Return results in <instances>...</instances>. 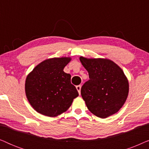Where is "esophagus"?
Returning a JSON list of instances; mask_svg holds the SVG:
<instances>
[{
	"label": "esophagus",
	"mask_w": 149,
	"mask_h": 149,
	"mask_svg": "<svg viewBox=\"0 0 149 149\" xmlns=\"http://www.w3.org/2000/svg\"><path fill=\"white\" fill-rule=\"evenodd\" d=\"M76 88L77 89V91H78V92L79 93V95L81 94V85H77V86H76Z\"/></svg>",
	"instance_id": "1"
}]
</instances>
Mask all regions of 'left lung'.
Returning <instances> with one entry per match:
<instances>
[{
    "mask_svg": "<svg viewBox=\"0 0 149 149\" xmlns=\"http://www.w3.org/2000/svg\"><path fill=\"white\" fill-rule=\"evenodd\" d=\"M79 60L89 73V80L81 89L89 111L102 119L117 113L129 93V82L123 70L107 58L81 56Z\"/></svg>",
    "mask_w": 149,
    "mask_h": 149,
    "instance_id": "1",
    "label": "left lung"
}]
</instances>
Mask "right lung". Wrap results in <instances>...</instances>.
I'll return each mask as SVG.
<instances>
[{
	"label": "right lung",
	"instance_id": "add662e5",
	"mask_svg": "<svg viewBox=\"0 0 149 149\" xmlns=\"http://www.w3.org/2000/svg\"><path fill=\"white\" fill-rule=\"evenodd\" d=\"M70 57L42 61L28 74L25 82L26 97L37 113L54 117L66 112L79 95L70 83L71 75L64 72Z\"/></svg>",
	"mask_w": 149,
	"mask_h": 149
}]
</instances>
